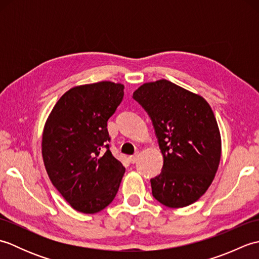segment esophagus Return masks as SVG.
Here are the masks:
<instances>
[{"label":"esophagus","mask_w":259,"mask_h":259,"mask_svg":"<svg viewBox=\"0 0 259 259\" xmlns=\"http://www.w3.org/2000/svg\"><path fill=\"white\" fill-rule=\"evenodd\" d=\"M138 158H139V155L138 153H136V155L129 157V160L131 163H135V162H137V160H138Z\"/></svg>","instance_id":"1"}]
</instances>
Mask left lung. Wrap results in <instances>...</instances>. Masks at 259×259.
Wrapping results in <instances>:
<instances>
[{
	"label": "left lung",
	"mask_w": 259,
	"mask_h": 259,
	"mask_svg": "<svg viewBox=\"0 0 259 259\" xmlns=\"http://www.w3.org/2000/svg\"><path fill=\"white\" fill-rule=\"evenodd\" d=\"M134 99L149 114L163 156L152 196L170 208L189 206L205 194L217 172L222 138L217 120L201 96L168 80L148 82Z\"/></svg>",
	"instance_id": "1"
}]
</instances>
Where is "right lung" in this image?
Returning <instances> with one entry per match:
<instances>
[{
    "label": "right lung",
    "instance_id": "1",
    "mask_svg": "<svg viewBox=\"0 0 259 259\" xmlns=\"http://www.w3.org/2000/svg\"><path fill=\"white\" fill-rule=\"evenodd\" d=\"M123 89L110 81L74 87L59 99L43 129L49 178L76 211H101L118 192L125 168L109 149L107 122Z\"/></svg>",
    "mask_w": 259,
    "mask_h": 259
}]
</instances>
